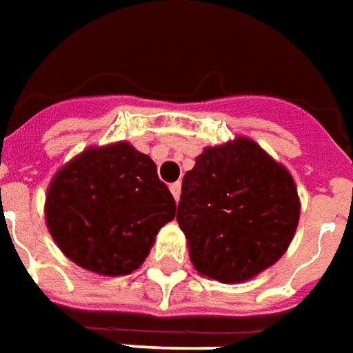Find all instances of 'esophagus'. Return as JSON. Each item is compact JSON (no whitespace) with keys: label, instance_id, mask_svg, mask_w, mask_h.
<instances>
[{"label":"esophagus","instance_id":"1","mask_svg":"<svg viewBox=\"0 0 353 353\" xmlns=\"http://www.w3.org/2000/svg\"><path fill=\"white\" fill-rule=\"evenodd\" d=\"M170 191H172V194H174V199L179 200V194H181V183H179V181L172 183L170 185Z\"/></svg>","mask_w":353,"mask_h":353}]
</instances>
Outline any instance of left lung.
<instances>
[{
	"label": "left lung",
	"instance_id": "1",
	"mask_svg": "<svg viewBox=\"0 0 353 353\" xmlns=\"http://www.w3.org/2000/svg\"><path fill=\"white\" fill-rule=\"evenodd\" d=\"M299 214L291 174L253 139L236 138L196 157L176 219L192 266L212 280L240 283L285 253Z\"/></svg>",
	"mask_w": 353,
	"mask_h": 353
}]
</instances>
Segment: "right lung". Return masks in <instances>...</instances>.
<instances>
[{
	"instance_id": "1",
	"label": "right lung",
	"mask_w": 353,
	"mask_h": 353,
	"mask_svg": "<svg viewBox=\"0 0 353 353\" xmlns=\"http://www.w3.org/2000/svg\"><path fill=\"white\" fill-rule=\"evenodd\" d=\"M176 200L157 166L130 143L88 147L52 177L45 219L68 259L101 276L136 270Z\"/></svg>"
}]
</instances>
